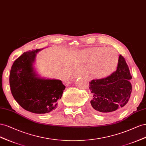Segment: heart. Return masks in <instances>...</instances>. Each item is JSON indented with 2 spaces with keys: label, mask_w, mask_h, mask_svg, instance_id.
<instances>
[{
  "label": "heart",
  "mask_w": 146,
  "mask_h": 146,
  "mask_svg": "<svg viewBox=\"0 0 146 146\" xmlns=\"http://www.w3.org/2000/svg\"><path fill=\"white\" fill-rule=\"evenodd\" d=\"M87 62H91V73L96 78H104L110 75L118 63V56L111 48H91L85 52Z\"/></svg>",
  "instance_id": "obj_1"
}]
</instances>
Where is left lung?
<instances>
[{
	"mask_svg": "<svg viewBox=\"0 0 146 146\" xmlns=\"http://www.w3.org/2000/svg\"><path fill=\"white\" fill-rule=\"evenodd\" d=\"M131 79L128 65L120 54L116 72L106 78L89 82L93 95L90 101L92 109L102 113L123 110L130 97Z\"/></svg>",
	"mask_w": 146,
	"mask_h": 146,
	"instance_id": "left-lung-1",
	"label": "left lung"
}]
</instances>
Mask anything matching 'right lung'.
I'll list each match as a JSON object with an SVG mask.
<instances>
[{
  "label": "right lung",
  "instance_id": "add662e5",
  "mask_svg": "<svg viewBox=\"0 0 146 146\" xmlns=\"http://www.w3.org/2000/svg\"><path fill=\"white\" fill-rule=\"evenodd\" d=\"M36 49L23 53L14 62L10 74L12 95L23 109L37 114L47 113L58 107L65 86L59 79L41 78L35 68Z\"/></svg>",
  "mask_w": 146,
  "mask_h": 146
}]
</instances>
